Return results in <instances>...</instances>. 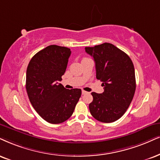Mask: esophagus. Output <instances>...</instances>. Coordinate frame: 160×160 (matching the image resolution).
I'll list each match as a JSON object with an SVG mask.
<instances>
[{
	"label": "esophagus",
	"mask_w": 160,
	"mask_h": 160,
	"mask_svg": "<svg viewBox=\"0 0 160 160\" xmlns=\"http://www.w3.org/2000/svg\"><path fill=\"white\" fill-rule=\"evenodd\" d=\"M82 95H84V94L88 93V92L85 91V90H82Z\"/></svg>",
	"instance_id": "esophagus-1"
}]
</instances>
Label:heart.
<instances>
[{
	"instance_id": "b5f03b06",
	"label": "heart",
	"mask_w": 160,
	"mask_h": 160,
	"mask_svg": "<svg viewBox=\"0 0 160 160\" xmlns=\"http://www.w3.org/2000/svg\"><path fill=\"white\" fill-rule=\"evenodd\" d=\"M84 59H85V58H84Z\"/></svg>"
}]
</instances>
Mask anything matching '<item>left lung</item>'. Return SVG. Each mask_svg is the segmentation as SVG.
I'll list each match as a JSON object with an SVG mask.
<instances>
[{
  "label": "left lung",
  "mask_w": 160,
  "mask_h": 160,
  "mask_svg": "<svg viewBox=\"0 0 160 160\" xmlns=\"http://www.w3.org/2000/svg\"><path fill=\"white\" fill-rule=\"evenodd\" d=\"M85 51L93 58L96 78L104 87L102 93H91L93 100L89 104L90 113L99 122H115L124 115L134 96L133 62L125 52L110 43L85 47Z\"/></svg>",
  "instance_id": "1"
}]
</instances>
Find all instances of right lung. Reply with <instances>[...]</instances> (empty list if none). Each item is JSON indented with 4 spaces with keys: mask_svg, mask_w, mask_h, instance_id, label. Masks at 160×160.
<instances>
[{
    "mask_svg": "<svg viewBox=\"0 0 160 160\" xmlns=\"http://www.w3.org/2000/svg\"><path fill=\"white\" fill-rule=\"evenodd\" d=\"M70 49L50 45L31 58L27 70L26 89L36 112L51 124L62 123L73 113L81 89L68 90L59 83L68 66Z\"/></svg>",
    "mask_w": 160,
    "mask_h": 160,
    "instance_id": "add662e5",
    "label": "right lung"
}]
</instances>
